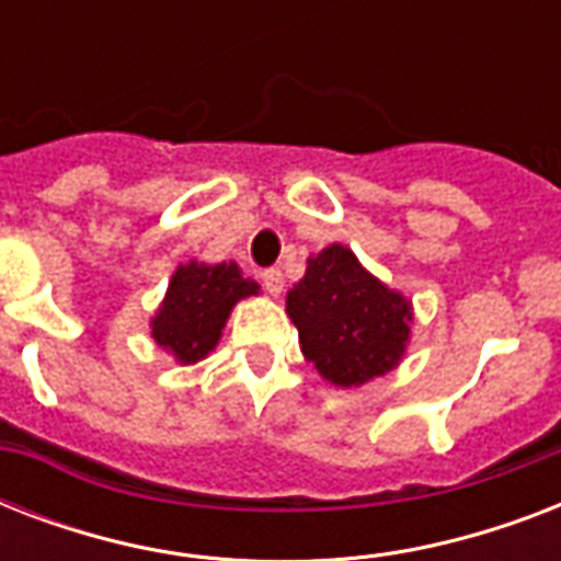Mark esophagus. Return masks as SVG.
<instances>
[{
  "label": "esophagus",
  "mask_w": 561,
  "mask_h": 561,
  "mask_svg": "<svg viewBox=\"0 0 561 561\" xmlns=\"http://www.w3.org/2000/svg\"><path fill=\"white\" fill-rule=\"evenodd\" d=\"M262 285L264 290L271 294V297H279L282 290H285V276H282L279 267H271V271L262 273Z\"/></svg>",
  "instance_id": "obj_1"
}]
</instances>
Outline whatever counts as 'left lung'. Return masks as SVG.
<instances>
[{
    "mask_svg": "<svg viewBox=\"0 0 561 561\" xmlns=\"http://www.w3.org/2000/svg\"><path fill=\"white\" fill-rule=\"evenodd\" d=\"M306 264V276L285 297V311L308 364L343 390L399 367L413 302L373 276L346 244L323 247Z\"/></svg>",
    "mask_w": 561,
    "mask_h": 561,
    "instance_id": "obj_1",
    "label": "left lung"
}]
</instances>
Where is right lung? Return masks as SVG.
I'll return each mask as SVG.
<instances>
[{
    "label": "right lung",
    "instance_id": "1",
    "mask_svg": "<svg viewBox=\"0 0 561 561\" xmlns=\"http://www.w3.org/2000/svg\"><path fill=\"white\" fill-rule=\"evenodd\" d=\"M255 294L259 285L247 279L236 262L206 264L188 259L178 264L151 317L153 343L183 367L197 364L218 346L232 308Z\"/></svg>",
    "mask_w": 561,
    "mask_h": 561
}]
</instances>
